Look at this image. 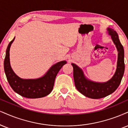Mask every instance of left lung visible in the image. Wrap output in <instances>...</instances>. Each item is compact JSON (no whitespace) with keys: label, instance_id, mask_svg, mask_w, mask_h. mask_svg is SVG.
Returning a JSON list of instances; mask_svg holds the SVG:
<instances>
[{"label":"left lung","instance_id":"8db88e82","mask_svg":"<svg viewBox=\"0 0 128 128\" xmlns=\"http://www.w3.org/2000/svg\"><path fill=\"white\" fill-rule=\"evenodd\" d=\"M108 34L118 51V59L116 71L109 81L104 83L94 82L85 78L82 70L76 64H72L74 68V79L76 89L83 95L93 99L101 98L113 93L117 89L122 81L124 74V49L120 42L118 34L111 28H108Z\"/></svg>","mask_w":128,"mask_h":128}]
</instances>
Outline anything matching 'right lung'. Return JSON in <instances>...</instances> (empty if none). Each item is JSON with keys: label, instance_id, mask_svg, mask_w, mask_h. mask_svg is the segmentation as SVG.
Listing matches in <instances>:
<instances>
[{"label": "right lung", "instance_id": "1", "mask_svg": "<svg viewBox=\"0 0 128 128\" xmlns=\"http://www.w3.org/2000/svg\"><path fill=\"white\" fill-rule=\"evenodd\" d=\"M15 38L9 42L6 52L4 60V69L8 81L13 90L22 97L37 98L49 94L54 86V80L60 69L66 61H62L52 66L44 76L36 80H24L14 73L10 65L9 50Z\"/></svg>", "mask_w": 128, "mask_h": 128}]
</instances>
